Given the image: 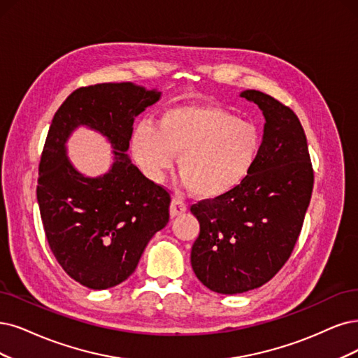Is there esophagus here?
<instances>
[{
    "label": "esophagus",
    "instance_id": "1",
    "mask_svg": "<svg viewBox=\"0 0 358 358\" xmlns=\"http://www.w3.org/2000/svg\"><path fill=\"white\" fill-rule=\"evenodd\" d=\"M186 210H187L186 203H184V202L180 201V199H172L171 206H169V215H171L172 218L182 215L184 213H186Z\"/></svg>",
    "mask_w": 358,
    "mask_h": 358
}]
</instances>
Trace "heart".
<instances>
[{
  "label": "heart",
  "mask_w": 358,
  "mask_h": 358,
  "mask_svg": "<svg viewBox=\"0 0 358 358\" xmlns=\"http://www.w3.org/2000/svg\"><path fill=\"white\" fill-rule=\"evenodd\" d=\"M259 129L213 104H181L164 110L156 128L140 122L132 132L136 162L161 181L178 156V172L193 194L217 199L245 181L261 152Z\"/></svg>",
  "instance_id": "1"
}]
</instances>
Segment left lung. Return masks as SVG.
<instances>
[{
  "instance_id": "1",
  "label": "left lung",
  "mask_w": 358,
  "mask_h": 358,
  "mask_svg": "<svg viewBox=\"0 0 358 358\" xmlns=\"http://www.w3.org/2000/svg\"><path fill=\"white\" fill-rule=\"evenodd\" d=\"M264 124L258 161L230 193L190 208L201 224L192 268L208 289L234 295L257 289L292 254L313 192L307 137L298 116L268 94L246 90Z\"/></svg>"
}]
</instances>
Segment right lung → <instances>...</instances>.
Wrapping results in <instances>:
<instances>
[{"mask_svg":"<svg viewBox=\"0 0 358 358\" xmlns=\"http://www.w3.org/2000/svg\"><path fill=\"white\" fill-rule=\"evenodd\" d=\"M161 96L132 83L83 87L51 121L38 172L39 213L62 268L90 289L127 280L169 220V193L145 178L127 155L136 117ZM79 126L111 144L114 162L101 176L88 178L69 161L65 143Z\"/></svg>","mask_w":358,"mask_h":358,"instance_id":"add662e5","label":"right lung"}]
</instances>
